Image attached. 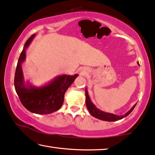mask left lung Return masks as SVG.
Returning <instances> with one entry per match:
<instances>
[{"instance_id": "8db88e82", "label": "left lung", "mask_w": 155, "mask_h": 155, "mask_svg": "<svg viewBox=\"0 0 155 155\" xmlns=\"http://www.w3.org/2000/svg\"><path fill=\"white\" fill-rule=\"evenodd\" d=\"M138 66H140L138 61ZM85 95H86V105H87V110H88V111L89 112V113H90L93 117H94L98 119V120L107 121V122H115V121L122 120V119L125 117L129 115V114L133 111V110L134 109V107H135L136 105V104L134 105L126 114H124V115H116L112 113H105V112H104L101 110L99 109H98L97 107L95 106V105L91 102L90 98H89V96L88 94V91H87V88L85 89Z\"/></svg>"}]
</instances>
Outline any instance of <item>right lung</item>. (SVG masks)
<instances>
[{"label":"right lung","mask_w":155,"mask_h":155,"mask_svg":"<svg viewBox=\"0 0 155 155\" xmlns=\"http://www.w3.org/2000/svg\"><path fill=\"white\" fill-rule=\"evenodd\" d=\"M35 36V34H33L27 40L20 54L15 74V87L20 101L28 110L47 115L58 110L62 106L64 94L78 74L59 75L42 87L33 86L28 82H25L21 65L26 59V50Z\"/></svg>","instance_id":"add662e5"}]
</instances>
